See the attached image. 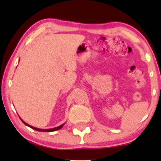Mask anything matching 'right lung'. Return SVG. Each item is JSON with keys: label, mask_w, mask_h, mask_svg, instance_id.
<instances>
[{"label": "right lung", "mask_w": 161, "mask_h": 161, "mask_svg": "<svg viewBox=\"0 0 161 161\" xmlns=\"http://www.w3.org/2000/svg\"><path fill=\"white\" fill-rule=\"evenodd\" d=\"M19 118H20V117H19ZM20 119H21L22 122H23V123L24 124H25V125H27V126L30 127V128H32V129H35V130H36V131H39V132H54V131L59 130V129H61L62 127L64 126V124H62V125H59V126H57V127H55V128H52V129H38V128H36V127H34V126H32V125H30L27 124L26 123H25V122H24V121L23 120V119H21V118H20Z\"/></svg>", "instance_id": "obj_1"}]
</instances>
